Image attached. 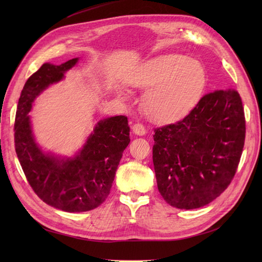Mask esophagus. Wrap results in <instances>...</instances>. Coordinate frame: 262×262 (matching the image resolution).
Listing matches in <instances>:
<instances>
[{"instance_id":"34e87169","label":"esophagus","mask_w":262,"mask_h":262,"mask_svg":"<svg viewBox=\"0 0 262 262\" xmlns=\"http://www.w3.org/2000/svg\"><path fill=\"white\" fill-rule=\"evenodd\" d=\"M132 131H133V133L138 134V136H144L145 132H146L144 125L142 124V123H139V122L138 123H134L132 125Z\"/></svg>"}]
</instances>
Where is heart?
Segmentation results:
<instances>
[{
	"label": "heart",
	"instance_id": "heart-1",
	"mask_svg": "<svg viewBox=\"0 0 262 262\" xmlns=\"http://www.w3.org/2000/svg\"><path fill=\"white\" fill-rule=\"evenodd\" d=\"M131 84L147 90L143 110L150 120L169 122L187 115L199 101L207 72L199 61L186 55L163 54L145 62L131 78Z\"/></svg>",
	"mask_w": 262,
	"mask_h": 262
}]
</instances>
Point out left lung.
Returning a JSON list of instances; mask_svg holds the SVG:
<instances>
[{"instance_id":"left-lung-1","label":"left lung","mask_w":262,"mask_h":262,"mask_svg":"<svg viewBox=\"0 0 262 262\" xmlns=\"http://www.w3.org/2000/svg\"><path fill=\"white\" fill-rule=\"evenodd\" d=\"M158 191L171 207H204L233 180L245 144L242 98L233 89L205 94L176 123L154 130Z\"/></svg>"}]
</instances>
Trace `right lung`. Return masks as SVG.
Returning <instances> with one entry per match:
<instances>
[{"instance_id": "right-lung-1", "label": "right lung", "mask_w": 262, "mask_h": 262, "mask_svg": "<svg viewBox=\"0 0 262 262\" xmlns=\"http://www.w3.org/2000/svg\"><path fill=\"white\" fill-rule=\"evenodd\" d=\"M77 61L45 63L31 75L20 93L14 124L15 150L30 187L43 202L66 212L90 211L106 200L130 143L125 116L100 120L74 157L61 160L46 154L36 143L28 116L34 100L49 85L61 81Z\"/></svg>"}]
</instances>
